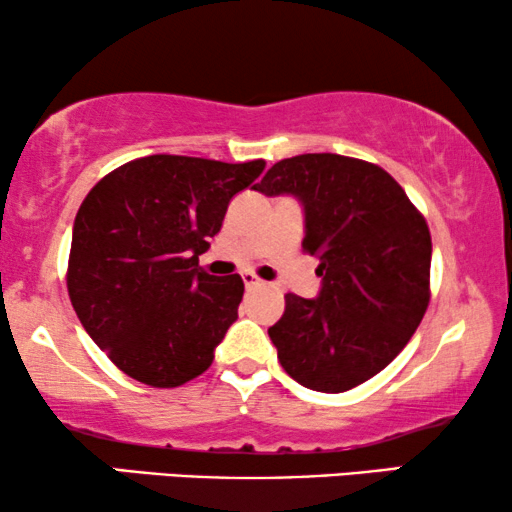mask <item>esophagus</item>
<instances>
[{
	"label": "esophagus",
	"instance_id": "1",
	"mask_svg": "<svg viewBox=\"0 0 512 512\" xmlns=\"http://www.w3.org/2000/svg\"><path fill=\"white\" fill-rule=\"evenodd\" d=\"M242 280H244V287H247V289H256V287H261V284H263V280H258L254 272H244Z\"/></svg>",
	"mask_w": 512,
	"mask_h": 512
}]
</instances>
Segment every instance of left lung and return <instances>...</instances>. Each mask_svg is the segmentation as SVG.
<instances>
[{"instance_id":"left-lung-1","label":"left lung","mask_w":512,"mask_h":512,"mask_svg":"<svg viewBox=\"0 0 512 512\" xmlns=\"http://www.w3.org/2000/svg\"><path fill=\"white\" fill-rule=\"evenodd\" d=\"M254 190L291 195L305 216L317 298L284 296L268 329L284 371L317 393H345L386 369L430 301L433 242L426 218L388 171L313 152L272 164Z\"/></svg>"}]
</instances>
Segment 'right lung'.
I'll return each instance as SVG.
<instances>
[{
  "label": "right lung",
  "instance_id": "1",
  "mask_svg": "<svg viewBox=\"0 0 512 512\" xmlns=\"http://www.w3.org/2000/svg\"><path fill=\"white\" fill-rule=\"evenodd\" d=\"M265 169L150 155L101 178L72 225V308L126 376L176 388L204 374L237 320L244 282L199 268L230 199Z\"/></svg>",
  "mask_w": 512,
  "mask_h": 512
}]
</instances>
